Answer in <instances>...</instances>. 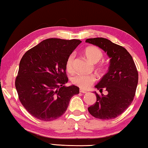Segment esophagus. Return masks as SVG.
Returning a JSON list of instances; mask_svg holds the SVG:
<instances>
[{"instance_id":"obj_1","label":"esophagus","mask_w":148,"mask_h":148,"mask_svg":"<svg viewBox=\"0 0 148 148\" xmlns=\"http://www.w3.org/2000/svg\"><path fill=\"white\" fill-rule=\"evenodd\" d=\"M79 92H80L81 93H83V94H86V93H87V91L83 90V89H80Z\"/></svg>"}]
</instances>
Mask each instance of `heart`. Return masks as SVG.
<instances>
[{"mask_svg":"<svg viewBox=\"0 0 148 148\" xmlns=\"http://www.w3.org/2000/svg\"><path fill=\"white\" fill-rule=\"evenodd\" d=\"M84 54L87 59L92 63H97L102 59L103 53L100 48L95 46H89L84 50ZM75 54H71L69 56L66 62V69L68 72L71 73L73 71V61ZM106 69L105 65H100L98 66L99 72H103ZM96 77L94 75H82L78 74L73 77L72 83L81 88L86 89L96 82Z\"/></svg>","mask_w":148,"mask_h":148,"instance_id":"heart-1","label":"heart"}]
</instances>
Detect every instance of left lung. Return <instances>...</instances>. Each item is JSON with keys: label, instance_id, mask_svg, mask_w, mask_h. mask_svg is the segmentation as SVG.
Segmentation results:
<instances>
[{"label": "left lung", "instance_id": "left-lung-1", "mask_svg": "<svg viewBox=\"0 0 148 148\" xmlns=\"http://www.w3.org/2000/svg\"><path fill=\"white\" fill-rule=\"evenodd\" d=\"M86 42L102 48L110 59L108 71L96 85V102L88 108L93 116L102 120L115 119L132 103L138 84V72L132 56L123 46L103 38H89ZM104 88L108 92L101 94Z\"/></svg>", "mask_w": 148, "mask_h": 148}]
</instances>
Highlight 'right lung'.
<instances>
[{
    "label": "right lung",
    "mask_w": 148,
    "mask_h": 148,
    "mask_svg": "<svg viewBox=\"0 0 148 148\" xmlns=\"http://www.w3.org/2000/svg\"><path fill=\"white\" fill-rule=\"evenodd\" d=\"M82 41L49 38L27 50L19 63L15 88L20 102L36 119L55 120L66 112L71 98L79 93L66 87L67 58Z\"/></svg>",
    "instance_id": "obj_1"
}]
</instances>
